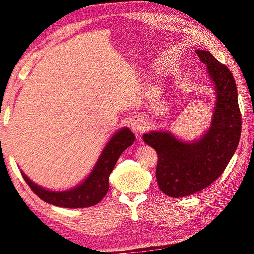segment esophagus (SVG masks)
I'll return each instance as SVG.
<instances>
[{
    "mask_svg": "<svg viewBox=\"0 0 254 254\" xmlns=\"http://www.w3.org/2000/svg\"><path fill=\"white\" fill-rule=\"evenodd\" d=\"M145 126H146L145 119L141 117V115H139V117H134L131 120V128L134 130V131H139V132L143 131L145 129Z\"/></svg>",
    "mask_w": 254,
    "mask_h": 254,
    "instance_id": "obj_1",
    "label": "esophagus"
}]
</instances>
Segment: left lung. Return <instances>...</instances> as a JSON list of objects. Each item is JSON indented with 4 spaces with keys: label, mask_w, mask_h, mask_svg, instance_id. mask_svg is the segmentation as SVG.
I'll return each instance as SVG.
<instances>
[{
    "label": "left lung",
    "mask_w": 254,
    "mask_h": 254,
    "mask_svg": "<svg viewBox=\"0 0 254 254\" xmlns=\"http://www.w3.org/2000/svg\"><path fill=\"white\" fill-rule=\"evenodd\" d=\"M216 92L209 130L200 140L182 142L170 133L151 131L144 142L158 153L157 181L167 196L180 198L209 187L225 171L236 150L242 130L237 89L232 73L210 52L196 50Z\"/></svg>",
    "instance_id": "8db88e82"
}]
</instances>
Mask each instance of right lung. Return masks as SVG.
<instances>
[{"mask_svg": "<svg viewBox=\"0 0 254 254\" xmlns=\"http://www.w3.org/2000/svg\"><path fill=\"white\" fill-rule=\"evenodd\" d=\"M134 141L135 136L129 128L125 127L119 130L105 146L91 174L79 186L68 190L53 191L45 190L37 186L23 172L21 174L29 188L44 202L67 209L89 207L97 204L106 196L109 190V176L115 163L121 153L131 146Z\"/></svg>", "mask_w": 254, "mask_h": 254, "instance_id": "right-lung-1", "label": "right lung"}]
</instances>
